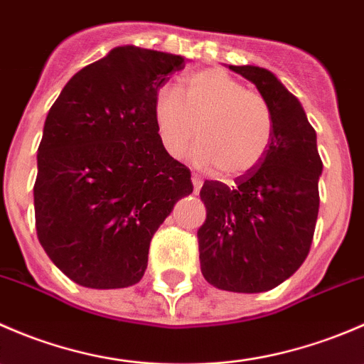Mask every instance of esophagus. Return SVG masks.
Masks as SVG:
<instances>
[{"label":"esophagus","mask_w":364,"mask_h":364,"mask_svg":"<svg viewBox=\"0 0 364 364\" xmlns=\"http://www.w3.org/2000/svg\"><path fill=\"white\" fill-rule=\"evenodd\" d=\"M192 183H193V192L199 193L200 186H203V178H200L199 174H196V172H193V174H192Z\"/></svg>","instance_id":"1"}]
</instances>
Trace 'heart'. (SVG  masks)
<instances>
[{
    "mask_svg": "<svg viewBox=\"0 0 364 364\" xmlns=\"http://www.w3.org/2000/svg\"><path fill=\"white\" fill-rule=\"evenodd\" d=\"M153 123L161 146L172 156L186 151L197 127L193 160L203 167L215 165L225 178L255 168L274 132L266 98L216 67L186 77L183 97L176 87L160 86L153 97Z\"/></svg>",
    "mask_w": 364,
    "mask_h": 364,
    "instance_id": "obj_1",
    "label": "heart"
}]
</instances>
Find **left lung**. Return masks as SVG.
Masks as SVG:
<instances>
[{
	"label": "left lung",
	"instance_id": "8db88e82",
	"mask_svg": "<svg viewBox=\"0 0 364 364\" xmlns=\"http://www.w3.org/2000/svg\"><path fill=\"white\" fill-rule=\"evenodd\" d=\"M232 72L255 84L273 111V141L262 161L234 179L204 181L200 271L208 284L255 294L280 285L310 252L318 215L322 160L303 105L273 72L253 65Z\"/></svg>",
	"mask_w": 364,
	"mask_h": 364
}]
</instances>
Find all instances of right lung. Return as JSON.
<instances>
[{
	"label": "right lung",
	"mask_w": 364,
	"mask_h": 364,
	"mask_svg": "<svg viewBox=\"0 0 364 364\" xmlns=\"http://www.w3.org/2000/svg\"><path fill=\"white\" fill-rule=\"evenodd\" d=\"M185 58L121 46L68 80L36 155L35 220L58 269L90 289L135 285L153 234L181 197L190 168L161 146L153 97Z\"/></svg>",
	"instance_id": "right-lung-1"
}]
</instances>
